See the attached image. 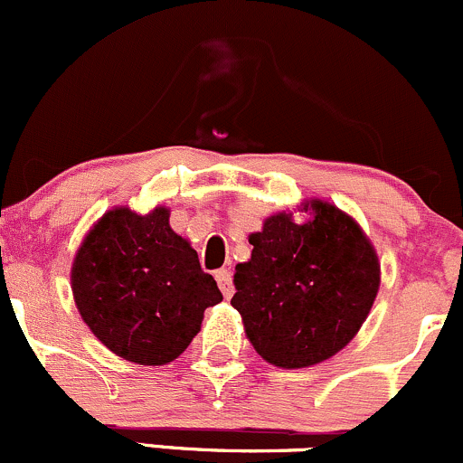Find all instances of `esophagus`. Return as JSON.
<instances>
[{"label":"esophagus","instance_id":"34e87169","mask_svg":"<svg viewBox=\"0 0 463 463\" xmlns=\"http://www.w3.org/2000/svg\"><path fill=\"white\" fill-rule=\"evenodd\" d=\"M216 282L221 287L222 296L232 298L233 296V282H232V271L230 269H218L216 271Z\"/></svg>","mask_w":463,"mask_h":463}]
</instances>
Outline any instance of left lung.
<instances>
[{
	"instance_id": "1",
	"label": "left lung",
	"mask_w": 463,
	"mask_h": 463,
	"mask_svg": "<svg viewBox=\"0 0 463 463\" xmlns=\"http://www.w3.org/2000/svg\"><path fill=\"white\" fill-rule=\"evenodd\" d=\"M313 216L267 218L236 265L232 298L258 355L282 369L329 360L360 331L380 289V262L353 218L313 201Z\"/></svg>"
}]
</instances>
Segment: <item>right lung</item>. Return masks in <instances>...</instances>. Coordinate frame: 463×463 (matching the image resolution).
I'll return each mask as SVG.
<instances>
[{
    "label": "right lung",
    "mask_w": 463,
    "mask_h": 463,
    "mask_svg": "<svg viewBox=\"0 0 463 463\" xmlns=\"http://www.w3.org/2000/svg\"><path fill=\"white\" fill-rule=\"evenodd\" d=\"M72 293L90 331L137 364L176 360L222 293L190 242L172 232L170 212H108L72 265Z\"/></svg>",
    "instance_id": "right-lung-1"
}]
</instances>
